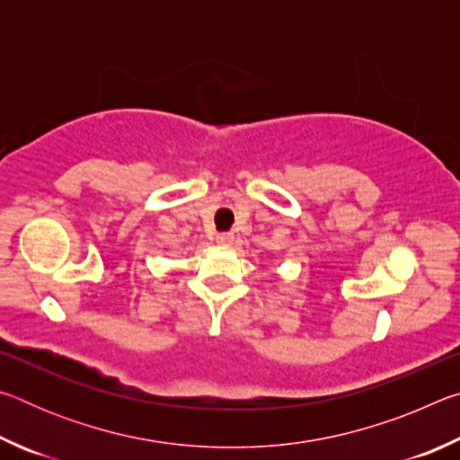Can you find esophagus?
Returning <instances> with one entry per match:
<instances>
[{"label":"esophagus","instance_id":"1","mask_svg":"<svg viewBox=\"0 0 460 460\" xmlns=\"http://www.w3.org/2000/svg\"><path fill=\"white\" fill-rule=\"evenodd\" d=\"M215 241H217V245L227 247V245H231V243H233V235H231V233H217V235H215Z\"/></svg>","mask_w":460,"mask_h":460}]
</instances>
